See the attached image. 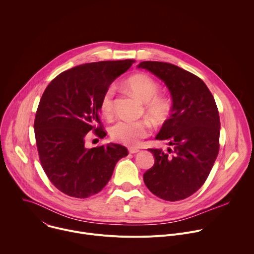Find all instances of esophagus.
I'll return each mask as SVG.
<instances>
[{
    "mask_svg": "<svg viewBox=\"0 0 254 254\" xmlns=\"http://www.w3.org/2000/svg\"><path fill=\"white\" fill-rule=\"evenodd\" d=\"M128 152H129V154H136L139 152V150L135 149V148H130V149H128Z\"/></svg>",
    "mask_w": 254,
    "mask_h": 254,
    "instance_id": "34e87169",
    "label": "esophagus"
}]
</instances>
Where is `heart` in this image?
Segmentation results:
<instances>
[{
	"label": "heart",
	"mask_w": 254,
	"mask_h": 254,
	"mask_svg": "<svg viewBox=\"0 0 254 254\" xmlns=\"http://www.w3.org/2000/svg\"><path fill=\"white\" fill-rule=\"evenodd\" d=\"M126 87L144 102L146 113L155 121L160 122L170 113V103L159 95L160 85L147 74H135L125 82ZM115 87L108 86L100 100V112L104 117H111L115 106ZM150 133V125L146 121H119L110 128L111 137L127 146H135Z\"/></svg>",
	"instance_id": "1"
}]
</instances>
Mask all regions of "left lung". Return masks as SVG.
<instances>
[{
    "mask_svg": "<svg viewBox=\"0 0 254 254\" xmlns=\"http://www.w3.org/2000/svg\"><path fill=\"white\" fill-rule=\"evenodd\" d=\"M137 68L163 80L173 100L170 119L156 135L172 149H149L155 164L143 174V182L161 199H186L205 183L218 156V108L203 80L187 70L159 61H143Z\"/></svg>",
    "mask_w": 254,
    "mask_h": 254,
    "instance_id": "left-lung-1",
    "label": "left lung"
}]
</instances>
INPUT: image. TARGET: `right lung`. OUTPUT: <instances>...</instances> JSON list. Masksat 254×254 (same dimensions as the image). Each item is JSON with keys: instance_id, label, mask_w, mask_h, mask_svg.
I'll return each instance as SVG.
<instances>
[{"instance_id": "right-lung-1", "label": "right lung", "mask_w": 254, "mask_h": 254, "mask_svg": "<svg viewBox=\"0 0 254 254\" xmlns=\"http://www.w3.org/2000/svg\"><path fill=\"white\" fill-rule=\"evenodd\" d=\"M133 62L81 64L62 72L46 87L35 117V137L42 168L62 193L75 198L97 194L117 163L128 155L118 143L92 149L84 144L91 130L100 138L106 135L99 120L102 94Z\"/></svg>"}]
</instances>
